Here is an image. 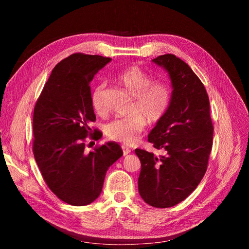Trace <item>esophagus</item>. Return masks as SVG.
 Wrapping results in <instances>:
<instances>
[{
	"label": "esophagus",
	"mask_w": 249,
	"mask_h": 249,
	"mask_svg": "<svg viewBox=\"0 0 249 249\" xmlns=\"http://www.w3.org/2000/svg\"><path fill=\"white\" fill-rule=\"evenodd\" d=\"M122 148H123V153H124V156H126L127 154L131 153V148L127 147L125 145H122Z\"/></svg>",
	"instance_id": "esophagus-1"
}]
</instances>
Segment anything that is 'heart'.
Returning <instances> with one entry per match:
<instances>
[{
    "label": "heart",
    "instance_id": "heart-1",
    "mask_svg": "<svg viewBox=\"0 0 249 249\" xmlns=\"http://www.w3.org/2000/svg\"><path fill=\"white\" fill-rule=\"evenodd\" d=\"M120 84L134 96L133 114L111 120L105 127L109 139L133 144L144 131L146 120L158 123L166 114L171 102V89L165 81L153 80V77L138 66H130L118 74ZM106 84L96 85L91 94V104L95 112L104 113L107 109Z\"/></svg>",
    "mask_w": 249,
    "mask_h": 249
}]
</instances>
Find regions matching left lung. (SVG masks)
I'll list each match as a JSON object with an SVG mask.
<instances>
[{"instance_id":"left-lung-1","label":"left lung","mask_w":249,"mask_h":249,"mask_svg":"<svg viewBox=\"0 0 249 249\" xmlns=\"http://www.w3.org/2000/svg\"><path fill=\"white\" fill-rule=\"evenodd\" d=\"M169 72L173 91L165 116L148 135V142L162 149L159 157L136 148L141 162L138 190L146 203L170 208L196 189L207 171L214 126L210 101L202 82L176 55L153 59Z\"/></svg>"}]
</instances>
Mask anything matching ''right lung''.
Returning <instances> with one entry per match:
<instances>
[{
  "label": "right lung",
  "mask_w": 249,
  "mask_h": 249,
  "mask_svg": "<svg viewBox=\"0 0 249 249\" xmlns=\"http://www.w3.org/2000/svg\"><path fill=\"white\" fill-rule=\"evenodd\" d=\"M110 61L83 53L63 59L52 71L34 107L35 161L50 190L71 206H87L99 197L107 170L123 156L116 142L84 152L87 139L96 141L103 135L90 127L96 118L89 85Z\"/></svg>",
  "instance_id": "right-lung-1"
}]
</instances>
